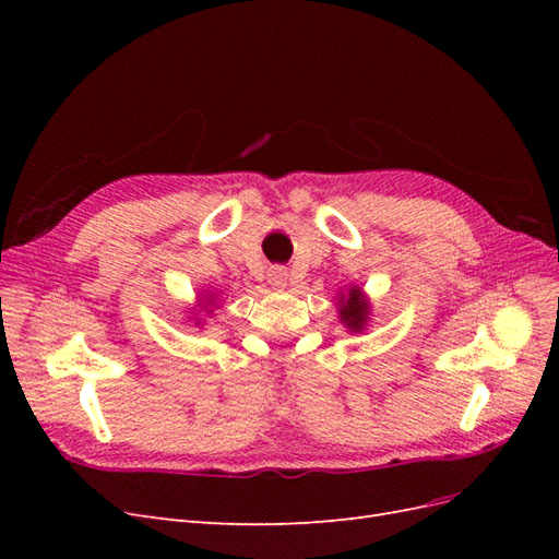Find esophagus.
<instances>
[{"label":"esophagus","mask_w":559,"mask_h":559,"mask_svg":"<svg viewBox=\"0 0 559 559\" xmlns=\"http://www.w3.org/2000/svg\"><path fill=\"white\" fill-rule=\"evenodd\" d=\"M267 277H270V284L277 286V289H284L286 286V270L284 267H273Z\"/></svg>","instance_id":"1"}]
</instances>
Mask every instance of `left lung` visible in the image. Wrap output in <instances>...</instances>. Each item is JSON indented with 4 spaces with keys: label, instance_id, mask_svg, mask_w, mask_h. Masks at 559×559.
Returning <instances> with one entry per match:
<instances>
[{
    "label": "left lung",
    "instance_id": "1",
    "mask_svg": "<svg viewBox=\"0 0 559 559\" xmlns=\"http://www.w3.org/2000/svg\"><path fill=\"white\" fill-rule=\"evenodd\" d=\"M366 314H368V302L361 300L359 289H352L347 302H343V308H341V319L352 331H361Z\"/></svg>",
    "mask_w": 559,
    "mask_h": 559
}]
</instances>
